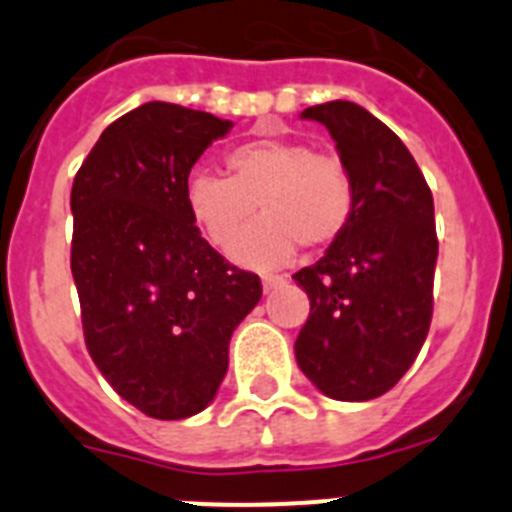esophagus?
Segmentation results:
<instances>
[{"mask_svg": "<svg viewBox=\"0 0 512 512\" xmlns=\"http://www.w3.org/2000/svg\"><path fill=\"white\" fill-rule=\"evenodd\" d=\"M261 284H264V292H271V289L287 284V279L279 277V274H264V277H261Z\"/></svg>", "mask_w": 512, "mask_h": 512, "instance_id": "34e87169", "label": "esophagus"}]
</instances>
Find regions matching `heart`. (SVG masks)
<instances>
[{"instance_id": "b5f03b06", "label": "heart", "mask_w": 512, "mask_h": 512, "mask_svg": "<svg viewBox=\"0 0 512 512\" xmlns=\"http://www.w3.org/2000/svg\"><path fill=\"white\" fill-rule=\"evenodd\" d=\"M228 176L194 171L184 187L192 223L215 248H228L255 211L265 217L230 248L238 264L279 266L297 246L323 251L351 225L356 192L351 174L336 156L315 153L310 143L259 135L225 151Z\"/></svg>"}]
</instances>
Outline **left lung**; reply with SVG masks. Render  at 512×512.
<instances>
[{"mask_svg":"<svg viewBox=\"0 0 512 512\" xmlns=\"http://www.w3.org/2000/svg\"><path fill=\"white\" fill-rule=\"evenodd\" d=\"M302 117L333 135L356 207L323 259L292 277L310 297L297 364L333 400H374L408 372L431 328L433 194L405 143L359 104L336 99Z\"/></svg>","mask_w":512,"mask_h":512,"instance_id":"1","label":"left lung"}]
</instances>
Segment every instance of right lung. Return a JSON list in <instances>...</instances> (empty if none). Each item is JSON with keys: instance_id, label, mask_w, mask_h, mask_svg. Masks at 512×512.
Listing matches in <instances>:
<instances>
[{"instance_id": "right-lung-1", "label": "right lung", "mask_w": 512, "mask_h": 512, "mask_svg": "<svg viewBox=\"0 0 512 512\" xmlns=\"http://www.w3.org/2000/svg\"><path fill=\"white\" fill-rule=\"evenodd\" d=\"M233 128L148 102L104 128L71 189V274L89 356L133 408L158 420L205 410L261 279L202 238L184 205L197 158Z\"/></svg>"}]
</instances>
